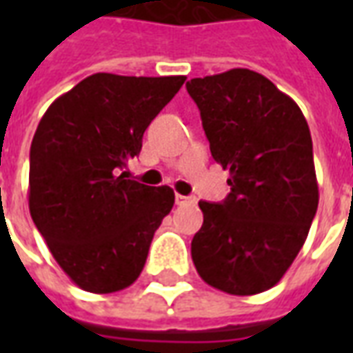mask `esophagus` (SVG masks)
I'll list each match as a JSON object with an SVG mask.
<instances>
[{"label":"esophagus","mask_w":353,"mask_h":353,"mask_svg":"<svg viewBox=\"0 0 353 353\" xmlns=\"http://www.w3.org/2000/svg\"><path fill=\"white\" fill-rule=\"evenodd\" d=\"M194 202L192 196H185V194H176V204L177 206H183V204H191Z\"/></svg>","instance_id":"esophagus-1"}]
</instances>
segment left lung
I'll use <instances>...</instances> for the list:
<instances>
[{
  "label": "left lung",
  "mask_w": 353,
  "mask_h": 353,
  "mask_svg": "<svg viewBox=\"0 0 353 353\" xmlns=\"http://www.w3.org/2000/svg\"><path fill=\"white\" fill-rule=\"evenodd\" d=\"M187 92L212 157L230 174L227 199L199 202L192 263L212 288L257 295L288 272L318 210L310 128L295 101L252 70L196 77Z\"/></svg>",
  "instance_id": "left-lung-1"
}]
</instances>
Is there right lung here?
Wrapping results in <instances>:
<instances>
[{
	"instance_id": "add662e5",
	"label": "right lung",
	"mask_w": 353,
	"mask_h": 353,
	"mask_svg": "<svg viewBox=\"0 0 353 353\" xmlns=\"http://www.w3.org/2000/svg\"><path fill=\"white\" fill-rule=\"evenodd\" d=\"M187 77L94 73L50 103L30 149V214L52 257L90 293L128 288L143 270L174 191L126 179L147 126Z\"/></svg>"
}]
</instances>
